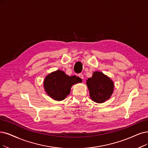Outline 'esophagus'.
I'll use <instances>...</instances> for the list:
<instances>
[{"mask_svg":"<svg viewBox=\"0 0 148 148\" xmlns=\"http://www.w3.org/2000/svg\"><path fill=\"white\" fill-rule=\"evenodd\" d=\"M78 76H79V77L81 79H84V76H83V75H82V73H79V74L78 75Z\"/></svg>","mask_w":148,"mask_h":148,"instance_id":"esophagus-1","label":"esophagus"}]
</instances>
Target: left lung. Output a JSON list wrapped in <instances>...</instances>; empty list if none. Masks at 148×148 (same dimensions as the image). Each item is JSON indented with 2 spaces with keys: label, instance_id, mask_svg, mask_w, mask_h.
Masks as SVG:
<instances>
[{
  "label": "left lung",
  "instance_id": "left-lung-1",
  "mask_svg": "<svg viewBox=\"0 0 148 148\" xmlns=\"http://www.w3.org/2000/svg\"><path fill=\"white\" fill-rule=\"evenodd\" d=\"M86 84L91 99L97 103L105 102L114 92V81L101 72H94L86 81Z\"/></svg>",
  "mask_w": 148,
  "mask_h": 148
}]
</instances>
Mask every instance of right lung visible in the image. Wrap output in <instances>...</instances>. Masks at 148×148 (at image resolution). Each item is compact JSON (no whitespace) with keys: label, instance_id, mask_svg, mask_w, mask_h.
<instances>
[{"label":"right lung","instance_id":"right-lung-1","mask_svg":"<svg viewBox=\"0 0 148 148\" xmlns=\"http://www.w3.org/2000/svg\"><path fill=\"white\" fill-rule=\"evenodd\" d=\"M81 82L82 79L78 76H70L64 71L57 70L45 76L44 88L50 98L56 101H62L70 94L73 85Z\"/></svg>","mask_w":148,"mask_h":148}]
</instances>
